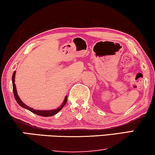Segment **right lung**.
I'll return each instance as SVG.
<instances>
[{
	"label": "right lung",
	"instance_id": "right-lung-1",
	"mask_svg": "<svg viewBox=\"0 0 155 155\" xmlns=\"http://www.w3.org/2000/svg\"><path fill=\"white\" fill-rule=\"evenodd\" d=\"M15 73L16 71H14L13 74L12 76V84H13V94H14V97L15 101H17V103L21 107H22L23 108L29 110L31 112H33L34 114H36L37 115H39V116H42V117H51L53 116V115L56 114H57L58 111L60 110H61L62 108L64 107V105L66 104V101H67V96H66L65 98H64V100L62 103V104L57 109H51V110H38V109H34L31 107H28L26 104H25L24 103L21 101V99L19 98L18 95L17 93V90H16V87H15Z\"/></svg>",
	"mask_w": 155,
	"mask_h": 155
}]
</instances>
